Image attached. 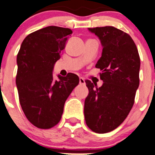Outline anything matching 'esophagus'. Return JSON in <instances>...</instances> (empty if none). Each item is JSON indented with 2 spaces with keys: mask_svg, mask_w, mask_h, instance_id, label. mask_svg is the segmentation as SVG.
<instances>
[{
  "mask_svg": "<svg viewBox=\"0 0 155 155\" xmlns=\"http://www.w3.org/2000/svg\"><path fill=\"white\" fill-rule=\"evenodd\" d=\"M80 84H81V85H84L85 84V80H84V78H80Z\"/></svg>",
  "mask_w": 155,
  "mask_h": 155,
  "instance_id": "esophagus-1",
  "label": "esophagus"
}]
</instances>
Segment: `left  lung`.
Listing matches in <instances>:
<instances>
[{
	"mask_svg": "<svg viewBox=\"0 0 155 155\" xmlns=\"http://www.w3.org/2000/svg\"><path fill=\"white\" fill-rule=\"evenodd\" d=\"M88 30L99 37L103 51L95 68L102 71L100 87L86 80L89 93L84 102L87 126L96 133H107L123 123L134 105L139 85L140 58L127 33L112 26Z\"/></svg>",
	"mask_w": 155,
	"mask_h": 155,
	"instance_id": "left-lung-1",
	"label": "left lung"
}]
</instances>
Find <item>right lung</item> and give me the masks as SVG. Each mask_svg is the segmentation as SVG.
<instances>
[{
  "label": "right lung",
  "instance_id": "obj_1",
  "mask_svg": "<svg viewBox=\"0 0 155 155\" xmlns=\"http://www.w3.org/2000/svg\"><path fill=\"white\" fill-rule=\"evenodd\" d=\"M70 28L48 26L28 35L16 57V84L25 116L41 129L56 126L62 117L65 101L80 79L73 73L59 80L53 77L54 65L65 48Z\"/></svg>",
  "mask_w": 155,
  "mask_h": 155
}]
</instances>
